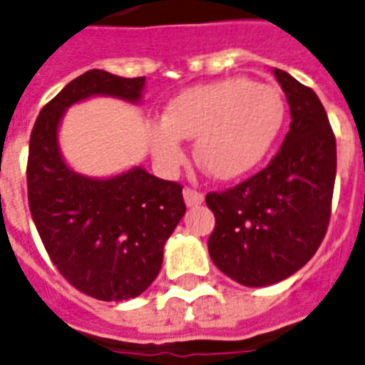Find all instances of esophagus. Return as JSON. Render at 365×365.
Returning a JSON list of instances; mask_svg holds the SVG:
<instances>
[{
  "label": "esophagus",
  "instance_id": "1",
  "mask_svg": "<svg viewBox=\"0 0 365 365\" xmlns=\"http://www.w3.org/2000/svg\"><path fill=\"white\" fill-rule=\"evenodd\" d=\"M183 200L187 204V207H195L200 206L202 202H204V195L200 191H195V189H183Z\"/></svg>",
  "mask_w": 365,
  "mask_h": 365
}]
</instances>
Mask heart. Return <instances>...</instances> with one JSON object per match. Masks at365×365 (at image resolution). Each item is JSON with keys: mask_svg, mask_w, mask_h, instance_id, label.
Wrapping results in <instances>:
<instances>
[{"mask_svg": "<svg viewBox=\"0 0 365 365\" xmlns=\"http://www.w3.org/2000/svg\"><path fill=\"white\" fill-rule=\"evenodd\" d=\"M284 102L271 85L228 78L185 88L167 103L163 120L148 125L155 163L173 170L183 161V140L211 178L235 180L265 158L284 122Z\"/></svg>", "mask_w": 365, "mask_h": 365, "instance_id": "obj_1", "label": "heart"}]
</instances>
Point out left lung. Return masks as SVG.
Masks as SVG:
<instances>
[{
	"label": "left lung",
	"mask_w": 365,
	"mask_h": 365,
	"mask_svg": "<svg viewBox=\"0 0 365 365\" xmlns=\"http://www.w3.org/2000/svg\"><path fill=\"white\" fill-rule=\"evenodd\" d=\"M272 73L292 115L278 154L247 182L206 197L215 215L210 258L247 287L277 284L310 262L327 234L336 180V137L323 103L284 70Z\"/></svg>",
	"instance_id": "left-lung-1"
}]
</instances>
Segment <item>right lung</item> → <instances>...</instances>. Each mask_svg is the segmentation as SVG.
<instances>
[{
    "instance_id": "right-lung-1",
    "label": "right lung",
    "mask_w": 365,
    "mask_h": 365,
    "mask_svg": "<svg viewBox=\"0 0 365 365\" xmlns=\"http://www.w3.org/2000/svg\"><path fill=\"white\" fill-rule=\"evenodd\" d=\"M145 78L88 70L42 107L29 140L27 198L51 262L73 287L98 301H128L159 274L163 249L185 215L182 185L143 167L109 178L76 173L61 154L68 107L94 96L139 103Z\"/></svg>"
}]
</instances>
